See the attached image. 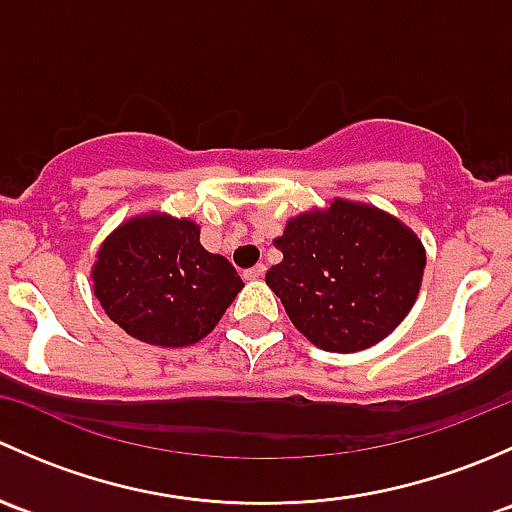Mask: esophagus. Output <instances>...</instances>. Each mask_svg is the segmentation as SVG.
<instances>
[{"label":"esophagus","mask_w":512,"mask_h":512,"mask_svg":"<svg viewBox=\"0 0 512 512\" xmlns=\"http://www.w3.org/2000/svg\"><path fill=\"white\" fill-rule=\"evenodd\" d=\"M265 272H267V267L265 265H255V267H250V270H245L242 272V277H245V280H262V277H265Z\"/></svg>","instance_id":"34e87169"}]
</instances>
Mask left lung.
I'll list each match as a JSON object with an SVG mask.
<instances>
[{
    "instance_id": "left-lung-1",
    "label": "left lung",
    "mask_w": 512,
    "mask_h": 512,
    "mask_svg": "<svg viewBox=\"0 0 512 512\" xmlns=\"http://www.w3.org/2000/svg\"><path fill=\"white\" fill-rule=\"evenodd\" d=\"M275 245L282 262L265 282L324 352H361L389 337L414 307L426 265L409 227L347 200L289 220Z\"/></svg>"
}]
</instances>
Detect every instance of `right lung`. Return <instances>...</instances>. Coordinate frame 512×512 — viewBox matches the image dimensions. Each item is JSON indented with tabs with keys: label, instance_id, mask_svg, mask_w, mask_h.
<instances>
[{
	"label": "right lung",
	"instance_id": "right-lung-1",
	"mask_svg": "<svg viewBox=\"0 0 512 512\" xmlns=\"http://www.w3.org/2000/svg\"><path fill=\"white\" fill-rule=\"evenodd\" d=\"M242 287L235 267L200 245L198 225L165 215L118 227L94 267V294L108 317L158 347L200 342Z\"/></svg>",
	"mask_w": 512,
	"mask_h": 512
}]
</instances>
